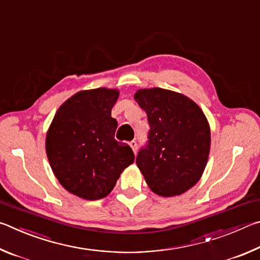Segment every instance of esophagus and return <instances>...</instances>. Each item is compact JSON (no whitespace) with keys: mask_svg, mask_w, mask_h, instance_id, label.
<instances>
[{"mask_svg":"<svg viewBox=\"0 0 260 260\" xmlns=\"http://www.w3.org/2000/svg\"><path fill=\"white\" fill-rule=\"evenodd\" d=\"M129 146L132 147V149H133V151H134V153H136L138 152V143H136V141H131L129 142Z\"/></svg>","mask_w":260,"mask_h":260,"instance_id":"1","label":"esophagus"}]
</instances>
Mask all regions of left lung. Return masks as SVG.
I'll list each match as a JSON object with an SVG mask.
<instances>
[{"label":"left lung","mask_w":260,"mask_h":260,"mask_svg":"<svg viewBox=\"0 0 260 260\" xmlns=\"http://www.w3.org/2000/svg\"><path fill=\"white\" fill-rule=\"evenodd\" d=\"M134 99L150 126L136 165L153 192L181 195L195 186L208 162L211 134L206 117L187 96L161 88L140 89Z\"/></svg>","instance_id":"left-lung-1"}]
</instances>
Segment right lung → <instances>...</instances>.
<instances>
[{"instance_id": "add662e5", "label": "right lung", "mask_w": 260, "mask_h": 260, "mask_svg": "<svg viewBox=\"0 0 260 260\" xmlns=\"http://www.w3.org/2000/svg\"><path fill=\"white\" fill-rule=\"evenodd\" d=\"M119 91L107 88L74 94L57 110L46 139L55 177L68 191L95 201L109 195L134 152L114 139L111 117Z\"/></svg>"}]
</instances>
